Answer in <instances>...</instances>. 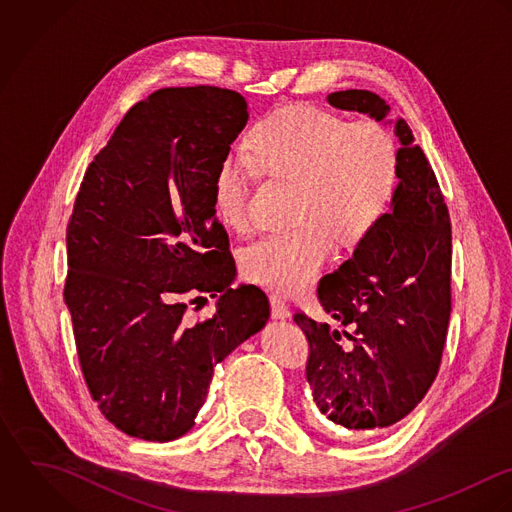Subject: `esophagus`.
<instances>
[{
	"mask_svg": "<svg viewBox=\"0 0 512 512\" xmlns=\"http://www.w3.org/2000/svg\"><path fill=\"white\" fill-rule=\"evenodd\" d=\"M269 301H271V314H273V318H277V320H285V318H289V316H291L289 305H287L279 295H271V297H269Z\"/></svg>",
	"mask_w": 512,
	"mask_h": 512,
	"instance_id": "34e87169",
	"label": "esophagus"
}]
</instances>
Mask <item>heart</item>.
<instances>
[{
    "label": "heart",
    "mask_w": 512,
    "mask_h": 512,
    "mask_svg": "<svg viewBox=\"0 0 512 512\" xmlns=\"http://www.w3.org/2000/svg\"><path fill=\"white\" fill-rule=\"evenodd\" d=\"M253 170L295 186L291 219L299 225L251 241L241 271L257 285L295 293L318 277L332 239L354 247L382 223L396 198L400 154L378 122H348L310 104L281 108L257 124L247 158H225L215 172V211L237 231L249 223Z\"/></svg>",
    "instance_id": "obj_1"
}]
</instances>
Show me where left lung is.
Returning a JSON list of instances; mask_svg holds the SVG:
<instances>
[{"label": "left lung", "instance_id": "8db88e82", "mask_svg": "<svg viewBox=\"0 0 512 512\" xmlns=\"http://www.w3.org/2000/svg\"><path fill=\"white\" fill-rule=\"evenodd\" d=\"M394 124L400 182L382 223L320 279L318 301L344 328L297 312L310 344L307 380L338 433L362 437L404 419L433 384L451 314V223L437 178L404 118L372 91L326 97Z\"/></svg>", "mask_w": 512, "mask_h": 512}]
</instances>
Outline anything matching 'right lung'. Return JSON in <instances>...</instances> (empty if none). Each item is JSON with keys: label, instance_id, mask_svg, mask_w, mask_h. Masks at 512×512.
<instances>
[{"label": "right lung", "instance_id": "add662e5", "mask_svg": "<svg viewBox=\"0 0 512 512\" xmlns=\"http://www.w3.org/2000/svg\"><path fill=\"white\" fill-rule=\"evenodd\" d=\"M249 118L219 87H172L134 104L91 162L67 225L65 303L85 382L130 437L188 433L213 368L269 320V299L235 281L213 178ZM220 295L192 325L184 296Z\"/></svg>", "mask_w": 512, "mask_h": 512}]
</instances>
